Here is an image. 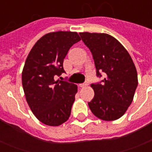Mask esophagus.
I'll list each match as a JSON object with an SVG mask.
<instances>
[{
    "mask_svg": "<svg viewBox=\"0 0 152 152\" xmlns=\"http://www.w3.org/2000/svg\"><path fill=\"white\" fill-rule=\"evenodd\" d=\"M88 85H89V82H87V81H86V82L83 83V84H80L79 86L80 87H81V88H83V87H86V86H87Z\"/></svg>",
    "mask_w": 152,
    "mask_h": 152,
    "instance_id": "obj_1",
    "label": "esophagus"
}]
</instances>
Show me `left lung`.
Here are the masks:
<instances>
[{
    "instance_id": "1",
    "label": "left lung",
    "mask_w": 152,
    "mask_h": 152,
    "mask_svg": "<svg viewBox=\"0 0 152 152\" xmlns=\"http://www.w3.org/2000/svg\"><path fill=\"white\" fill-rule=\"evenodd\" d=\"M92 53L96 75L94 99L88 102L93 114L103 121H115L127 111L137 86V74L129 53L115 38L105 33H79Z\"/></svg>"
}]
</instances>
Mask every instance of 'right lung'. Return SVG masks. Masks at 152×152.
Segmentation results:
<instances>
[{
    "label": "right lung",
    "instance_id": "1",
    "mask_svg": "<svg viewBox=\"0 0 152 152\" xmlns=\"http://www.w3.org/2000/svg\"><path fill=\"white\" fill-rule=\"evenodd\" d=\"M80 40L77 32L55 31L39 39L25 62L22 84L26 100L43 124L58 126L69 118L77 86L54 76L65 72L63 59L70 48Z\"/></svg>",
    "mask_w": 152,
    "mask_h": 152
}]
</instances>
